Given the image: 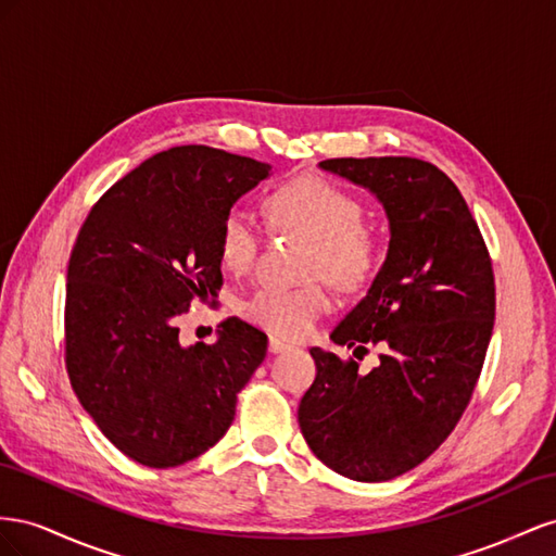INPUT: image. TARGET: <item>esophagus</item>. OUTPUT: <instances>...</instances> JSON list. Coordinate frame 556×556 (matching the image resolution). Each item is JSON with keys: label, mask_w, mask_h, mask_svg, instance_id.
I'll return each mask as SVG.
<instances>
[{"label": "esophagus", "mask_w": 556, "mask_h": 556, "mask_svg": "<svg viewBox=\"0 0 556 556\" xmlns=\"http://www.w3.org/2000/svg\"><path fill=\"white\" fill-rule=\"evenodd\" d=\"M267 349H269V352H273V354H281V352H287V349H291V344L279 340V338H269Z\"/></svg>", "instance_id": "esophagus-1"}]
</instances>
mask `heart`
Masks as SVG:
<instances>
[{"label":"heart","instance_id":"heart-1","mask_svg":"<svg viewBox=\"0 0 556 556\" xmlns=\"http://www.w3.org/2000/svg\"><path fill=\"white\" fill-rule=\"evenodd\" d=\"M265 218L273 228L312 237L303 273L326 277L340 291H358L375 277L384 258V237L372 220L363 218V202L324 177H295L265 195ZM261 228L240 207L220 224L218 253L230 273L242 275L258 256ZM330 309L321 281L291 289H263L247 303V316L279 338L300 340Z\"/></svg>","mask_w":556,"mask_h":556}]
</instances>
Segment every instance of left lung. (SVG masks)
I'll use <instances>...</instances> for the list:
<instances>
[{
  "label": "left lung",
  "instance_id": "left-lung-1",
  "mask_svg": "<svg viewBox=\"0 0 556 556\" xmlns=\"http://www.w3.org/2000/svg\"><path fill=\"white\" fill-rule=\"evenodd\" d=\"M321 169L368 188L389 218V251L366 298L330 340L384 354L368 375L312 346L314 384L300 431L328 468L387 482L419 466L454 431L494 330V269L454 181L417 157H332ZM356 354V352H354Z\"/></svg>",
  "mask_w": 556,
  "mask_h": 556
}]
</instances>
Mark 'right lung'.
Here are the masks:
<instances>
[{
	"label": "right lung",
	"instance_id": "add662e5",
	"mask_svg": "<svg viewBox=\"0 0 556 556\" xmlns=\"http://www.w3.org/2000/svg\"><path fill=\"white\" fill-rule=\"evenodd\" d=\"M267 163L212 147L155 153L90 210L67 267L65 352L78 403L132 462L174 468L214 447L265 332L220 324L214 344L179 342L177 319L224 287V216Z\"/></svg>",
	"mask_w": 556,
	"mask_h": 556
}]
</instances>
